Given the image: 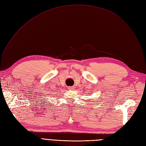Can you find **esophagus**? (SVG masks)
Wrapping results in <instances>:
<instances>
[{"label": "esophagus", "instance_id": "34e87169", "mask_svg": "<svg viewBox=\"0 0 146 146\" xmlns=\"http://www.w3.org/2000/svg\"><path fill=\"white\" fill-rule=\"evenodd\" d=\"M68 89H69V90H73V89H74V87H72V86H70L68 88Z\"/></svg>", "mask_w": 146, "mask_h": 146}]
</instances>
